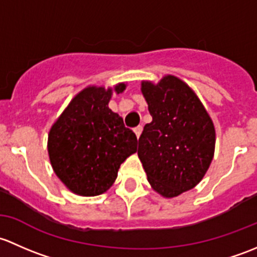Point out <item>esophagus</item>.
Here are the masks:
<instances>
[{
    "label": "esophagus",
    "mask_w": 257,
    "mask_h": 257,
    "mask_svg": "<svg viewBox=\"0 0 257 257\" xmlns=\"http://www.w3.org/2000/svg\"><path fill=\"white\" fill-rule=\"evenodd\" d=\"M142 130H144V127H142L141 125H140V126H137V127H135V128H134V131H135V134H136L137 139H139V137H140V135L142 134Z\"/></svg>",
    "instance_id": "34e87169"
}]
</instances>
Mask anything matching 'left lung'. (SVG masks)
Wrapping results in <instances>:
<instances>
[{
  "instance_id": "left-lung-1",
  "label": "left lung",
  "mask_w": 257,
  "mask_h": 257,
  "mask_svg": "<svg viewBox=\"0 0 257 257\" xmlns=\"http://www.w3.org/2000/svg\"><path fill=\"white\" fill-rule=\"evenodd\" d=\"M152 122L139 139V157L153 189L166 198L197 186L210 166L215 130L197 95L167 75L153 85L142 83Z\"/></svg>"
}]
</instances>
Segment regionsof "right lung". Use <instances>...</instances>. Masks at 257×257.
Wrapping results in <instances>:
<instances>
[{
  "mask_svg": "<svg viewBox=\"0 0 257 257\" xmlns=\"http://www.w3.org/2000/svg\"><path fill=\"white\" fill-rule=\"evenodd\" d=\"M125 84L115 86L122 92ZM111 89L90 86L70 101L48 136L50 163L71 192L94 197L106 192L121 163L136 152L137 137L107 104Z\"/></svg>",
  "mask_w": 257,
  "mask_h": 257,
  "instance_id": "right-lung-1",
  "label": "right lung"
}]
</instances>
